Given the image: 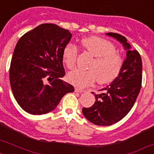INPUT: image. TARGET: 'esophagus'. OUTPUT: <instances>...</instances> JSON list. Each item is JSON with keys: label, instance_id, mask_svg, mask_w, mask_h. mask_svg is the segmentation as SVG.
<instances>
[{"label": "esophagus", "instance_id": "34e87169", "mask_svg": "<svg viewBox=\"0 0 154 154\" xmlns=\"http://www.w3.org/2000/svg\"><path fill=\"white\" fill-rule=\"evenodd\" d=\"M75 92H76V93H80V94H82V93L85 92V90L80 89V88H77V87H75Z\"/></svg>", "mask_w": 154, "mask_h": 154}]
</instances>
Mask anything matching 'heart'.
I'll return each mask as SVG.
<instances>
[{"label":"heart","instance_id":"1","mask_svg":"<svg viewBox=\"0 0 154 154\" xmlns=\"http://www.w3.org/2000/svg\"><path fill=\"white\" fill-rule=\"evenodd\" d=\"M82 48L94 57L88 70L73 69L68 73L70 83L78 87H86L97 79L99 84L112 82L119 75L123 66V58L116 53L111 42L99 37H87L82 41ZM77 48L72 44L66 45L62 51V60L67 68L72 69L76 64Z\"/></svg>","mask_w":154,"mask_h":154}]
</instances>
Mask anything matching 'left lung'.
<instances>
[{
    "label": "left lung",
    "mask_w": 154,
    "mask_h": 154,
    "mask_svg": "<svg viewBox=\"0 0 154 154\" xmlns=\"http://www.w3.org/2000/svg\"><path fill=\"white\" fill-rule=\"evenodd\" d=\"M106 34L121 42L127 53L117 78L101 89L103 93L94 94L96 101L91 107L82 109L83 114L89 122L103 126L115 124L128 114L140 93L142 81V61L138 52L133 50L122 35L114 32Z\"/></svg>",
    "instance_id": "8db88e82"
}]
</instances>
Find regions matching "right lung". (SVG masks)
<instances>
[{
    "mask_svg": "<svg viewBox=\"0 0 154 154\" xmlns=\"http://www.w3.org/2000/svg\"><path fill=\"white\" fill-rule=\"evenodd\" d=\"M71 32L54 24H42L20 37L13 52L9 80L18 105L30 114L51 112L74 88L65 76L62 51Z\"/></svg>",
    "mask_w": 154,
    "mask_h": 154,
    "instance_id": "right-lung-1",
    "label": "right lung"
}]
</instances>
